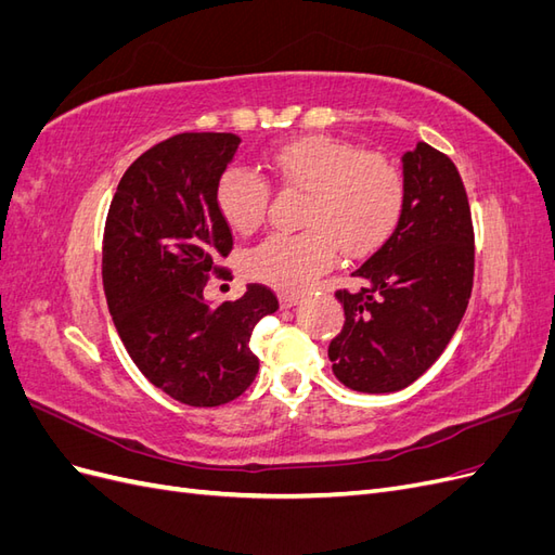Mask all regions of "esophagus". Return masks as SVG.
I'll return each mask as SVG.
<instances>
[{
	"mask_svg": "<svg viewBox=\"0 0 555 555\" xmlns=\"http://www.w3.org/2000/svg\"><path fill=\"white\" fill-rule=\"evenodd\" d=\"M298 304H300V296H296V294H282L280 296V308L282 310H289V308H294Z\"/></svg>",
	"mask_w": 555,
	"mask_h": 555,
	"instance_id": "1",
	"label": "esophagus"
}]
</instances>
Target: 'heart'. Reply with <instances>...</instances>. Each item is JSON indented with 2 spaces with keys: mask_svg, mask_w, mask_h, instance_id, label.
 Listing matches in <instances>:
<instances>
[{
  "mask_svg": "<svg viewBox=\"0 0 555 555\" xmlns=\"http://www.w3.org/2000/svg\"><path fill=\"white\" fill-rule=\"evenodd\" d=\"M271 173L287 188L308 192L304 231L271 233L245 257L249 278L282 292H300L335 261L373 255L389 241L405 212L408 182L400 166L377 153L333 137H304L263 155ZM271 184L259 173L224 171L215 204L238 233L255 231L266 217Z\"/></svg>",
  "mask_w": 555,
  "mask_h": 555,
  "instance_id": "obj_1",
  "label": "heart"
}]
</instances>
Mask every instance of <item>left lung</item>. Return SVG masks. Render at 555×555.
<instances>
[{"mask_svg":"<svg viewBox=\"0 0 555 555\" xmlns=\"http://www.w3.org/2000/svg\"><path fill=\"white\" fill-rule=\"evenodd\" d=\"M408 204L393 236L335 296L345 326L328 345L333 373L361 393H393L440 359L467 310L475 229L461 173L416 143L402 155Z\"/></svg>","mask_w":555,"mask_h":555,"instance_id":"8db88e82","label":"left lung"}]
</instances>
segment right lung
Here are the masks:
<instances>
[{"label": "right lung", "instance_id": "add662e5", "mask_svg": "<svg viewBox=\"0 0 555 555\" xmlns=\"http://www.w3.org/2000/svg\"><path fill=\"white\" fill-rule=\"evenodd\" d=\"M236 133H178L125 171L104 229V294L131 361L157 389L192 408H217L259 373L249 338L278 296L249 284L210 308L204 289L233 236L215 190L236 155Z\"/></svg>", "mask_w": 555, "mask_h": 555}]
</instances>
